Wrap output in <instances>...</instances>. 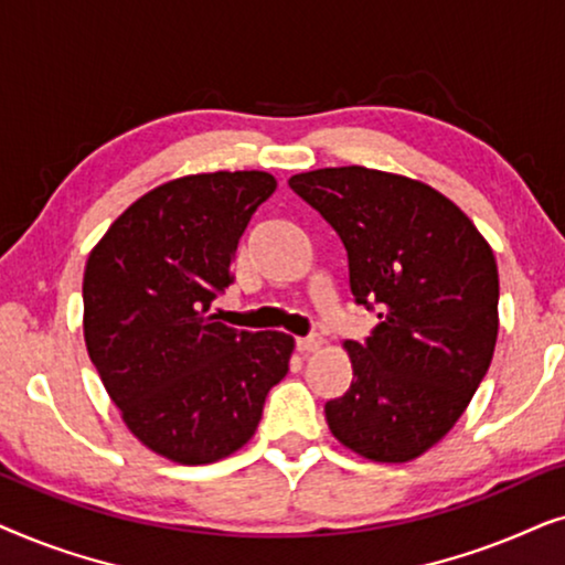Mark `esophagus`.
Masks as SVG:
<instances>
[{
	"instance_id": "1",
	"label": "esophagus",
	"mask_w": 565,
	"mask_h": 565,
	"mask_svg": "<svg viewBox=\"0 0 565 565\" xmlns=\"http://www.w3.org/2000/svg\"><path fill=\"white\" fill-rule=\"evenodd\" d=\"M321 344H323V339L319 337V334H311V337H300L298 339V350L300 352H316V350H321Z\"/></svg>"
}]
</instances>
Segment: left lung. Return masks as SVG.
I'll return each mask as SVG.
<instances>
[{"label":"left lung","instance_id":"obj_1","mask_svg":"<svg viewBox=\"0 0 565 565\" xmlns=\"http://www.w3.org/2000/svg\"><path fill=\"white\" fill-rule=\"evenodd\" d=\"M350 259L358 303L381 323L344 342L354 381L327 401L331 435L362 458H419L466 412L499 334L497 259L473 221L429 184L367 167L292 174Z\"/></svg>","mask_w":565,"mask_h":565}]
</instances>
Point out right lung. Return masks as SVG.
I'll return each mask as SVG.
<instances>
[{
	"instance_id": "obj_1",
	"label": "right lung",
	"mask_w": 565,
	"mask_h": 565,
	"mask_svg": "<svg viewBox=\"0 0 565 565\" xmlns=\"http://www.w3.org/2000/svg\"><path fill=\"white\" fill-rule=\"evenodd\" d=\"M267 172L164 182L107 228L84 267V342L122 422L161 458L205 466L257 431L292 337L215 321L213 298L252 213L273 195Z\"/></svg>"
}]
</instances>
